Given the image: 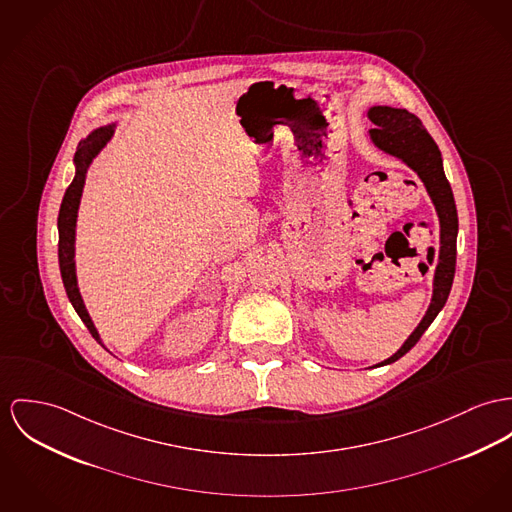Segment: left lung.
Listing matches in <instances>:
<instances>
[{"instance_id":"left-lung-1","label":"left lung","mask_w":512,"mask_h":512,"mask_svg":"<svg viewBox=\"0 0 512 512\" xmlns=\"http://www.w3.org/2000/svg\"><path fill=\"white\" fill-rule=\"evenodd\" d=\"M368 118L374 122L376 128L370 130V140L382 152L401 159L409 165L419 179L423 181L429 197L433 200L438 222H440V249H438V265L434 271L433 298L421 323L415 331L407 337L397 353L390 358L378 362L376 366H386L399 360L405 353H409L421 335L429 329L434 317L444 308L452 280L456 273V237H458V212L456 202L450 189V183L442 169V156L431 134L423 126V122L413 113L395 107H370Z\"/></svg>"}]
</instances>
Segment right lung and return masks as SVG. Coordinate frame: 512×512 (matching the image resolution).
<instances>
[{
    "mask_svg": "<svg viewBox=\"0 0 512 512\" xmlns=\"http://www.w3.org/2000/svg\"><path fill=\"white\" fill-rule=\"evenodd\" d=\"M113 134H115V124H107V126L95 128L85 140L79 142L78 152L74 156L76 177H74L72 185L66 189V195L60 204V214H58V261H60L62 282H64L66 294H68L74 310L78 312L81 321L93 335V339L101 345H103V341H101L91 317L87 314L83 298L79 294L74 255H76V222H78L79 200H81L83 185H85V175H87L91 161L97 158V154L107 146V142L113 138Z\"/></svg>",
    "mask_w": 512,
    "mask_h": 512,
    "instance_id": "obj_1",
    "label": "right lung"
}]
</instances>
